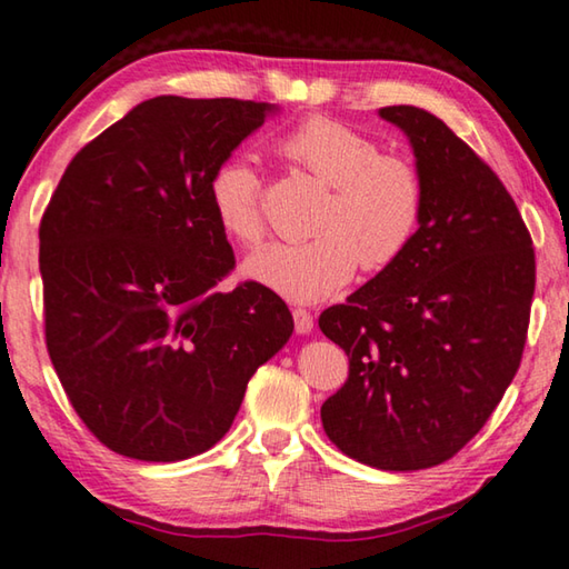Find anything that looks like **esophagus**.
I'll list each match as a JSON object with an SVG mask.
<instances>
[{
	"label": "esophagus",
	"instance_id": "34e87169",
	"mask_svg": "<svg viewBox=\"0 0 569 569\" xmlns=\"http://www.w3.org/2000/svg\"><path fill=\"white\" fill-rule=\"evenodd\" d=\"M293 323L298 333H311L313 329V316L306 308H293Z\"/></svg>",
	"mask_w": 569,
	"mask_h": 569
}]
</instances>
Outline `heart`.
I'll list each match as a JSON object with an SVG mask.
<instances>
[{
	"label": "heart",
	"instance_id": "heart-1",
	"mask_svg": "<svg viewBox=\"0 0 569 569\" xmlns=\"http://www.w3.org/2000/svg\"><path fill=\"white\" fill-rule=\"evenodd\" d=\"M286 162L326 186L313 218L316 236L271 243L246 261L250 281L291 301H321L363 273L387 271L417 236L423 188L417 168L387 156L369 134L331 118H308L276 140ZM210 206L220 228L240 246L266 233L261 180L246 160H228L210 178Z\"/></svg>",
	"mask_w": 569,
	"mask_h": 569
}]
</instances>
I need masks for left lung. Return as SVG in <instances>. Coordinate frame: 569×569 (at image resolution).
I'll return each mask as SVG.
<instances>
[{
    "instance_id": "8db88e82",
    "label": "left lung",
    "mask_w": 569,
    "mask_h": 569,
    "mask_svg": "<svg viewBox=\"0 0 569 569\" xmlns=\"http://www.w3.org/2000/svg\"><path fill=\"white\" fill-rule=\"evenodd\" d=\"M379 114L407 132L423 210L399 261L321 313V331L349 356L321 421L346 457L413 471L455 457L512 383L535 248L497 172L445 122L411 104Z\"/></svg>"
}]
</instances>
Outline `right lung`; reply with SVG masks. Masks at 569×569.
Wrapping results in <instances>:
<instances>
[{"label":"right lung","mask_w":569,"mask_h":569,"mask_svg":"<svg viewBox=\"0 0 569 569\" xmlns=\"http://www.w3.org/2000/svg\"><path fill=\"white\" fill-rule=\"evenodd\" d=\"M276 110L160 94L88 142L40 223L44 339L104 447L180 461L223 439L256 369L291 339L281 296L218 291L236 258L210 178Z\"/></svg>","instance_id":"right-lung-1"}]
</instances>
